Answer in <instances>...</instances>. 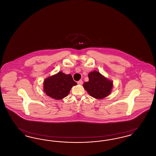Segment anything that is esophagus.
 <instances>
[{
	"label": "esophagus",
	"mask_w": 156,
	"mask_h": 156,
	"mask_svg": "<svg viewBox=\"0 0 156 156\" xmlns=\"http://www.w3.org/2000/svg\"><path fill=\"white\" fill-rule=\"evenodd\" d=\"M77 83L79 85H82L83 83V81H82V80H80L79 81L77 82Z\"/></svg>",
	"instance_id": "obj_1"
}]
</instances>
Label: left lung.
Listing matches in <instances>:
<instances>
[{"instance_id": "obj_1", "label": "left lung", "mask_w": 156, "mask_h": 156, "mask_svg": "<svg viewBox=\"0 0 156 156\" xmlns=\"http://www.w3.org/2000/svg\"><path fill=\"white\" fill-rule=\"evenodd\" d=\"M88 78L89 81L84 82L83 87L90 96L101 99L109 95L113 88V82L97 71L89 73Z\"/></svg>"}]
</instances>
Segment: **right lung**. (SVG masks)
I'll return each instance as SVG.
<instances>
[{
    "instance_id": "1",
    "label": "right lung",
    "mask_w": 156,
    "mask_h": 156,
    "mask_svg": "<svg viewBox=\"0 0 156 156\" xmlns=\"http://www.w3.org/2000/svg\"><path fill=\"white\" fill-rule=\"evenodd\" d=\"M76 85L71 75L60 71L45 80L43 90L48 97L59 100L67 97L71 88Z\"/></svg>"
}]
</instances>
